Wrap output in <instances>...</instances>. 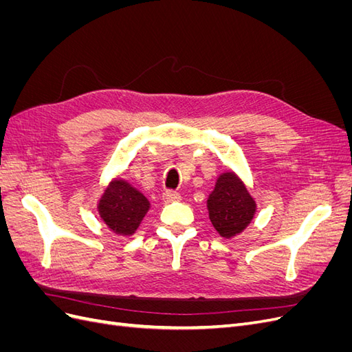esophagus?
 <instances>
[{"instance_id":"34e87169","label":"esophagus","mask_w":352,"mask_h":352,"mask_svg":"<svg viewBox=\"0 0 352 352\" xmlns=\"http://www.w3.org/2000/svg\"><path fill=\"white\" fill-rule=\"evenodd\" d=\"M163 199H164V202H173V201H179L180 195L177 192H175V190H166V192L163 194Z\"/></svg>"}]
</instances>
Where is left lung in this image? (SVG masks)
Returning <instances> with one entry per match:
<instances>
[{
	"label": "left lung",
	"mask_w": 352,
	"mask_h": 352,
	"mask_svg": "<svg viewBox=\"0 0 352 352\" xmlns=\"http://www.w3.org/2000/svg\"><path fill=\"white\" fill-rule=\"evenodd\" d=\"M208 217L220 236L230 239L248 228L257 204L239 176L225 172L207 199Z\"/></svg>",
	"instance_id": "left-lung-1"
}]
</instances>
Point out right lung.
<instances>
[{
    "label": "right lung",
    "instance_id": "right-lung-1",
    "mask_svg": "<svg viewBox=\"0 0 352 352\" xmlns=\"http://www.w3.org/2000/svg\"><path fill=\"white\" fill-rule=\"evenodd\" d=\"M150 210V201L126 180L116 177L98 201L101 220L116 235L131 236Z\"/></svg>",
    "mask_w": 352,
    "mask_h": 352
}]
</instances>
